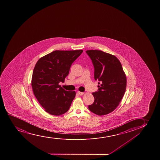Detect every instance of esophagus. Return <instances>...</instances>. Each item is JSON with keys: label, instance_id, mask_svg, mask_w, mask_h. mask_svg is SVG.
Instances as JSON below:
<instances>
[{"label": "esophagus", "instance_id": "34e87169", "mask_svg": "<svg viewBox=\"0 0 160 160\" xmlns=\"http://www.w3.org/2000/svg\"><path fill=\"white\" fill-rule=\"evenodd\" d=\"M77 93H78V94H79V95H80V96H82V95L84 94V93L82 92H80V91H78Z\"/></svg>", "mask_w": 160, "mask_h": 160}]
</instances>
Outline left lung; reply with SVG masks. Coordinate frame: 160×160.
Wrapping results in <instances>:
<instances>
[{
  "mask_svg": "<svg viewBox=\"0 0 160 160\" xmlns=\"http://www.w3.org/2000/svg\"><path fill=\"white\" fill-rule=\"evenodd\" d=\"M94 67L98 90L92 93L94 101L88 108L98 116L110 113L117 108L125 92L126 77L119 60L101 50L86 51Z\"/></svg>",
  "mask_w": 160,
  "mask_h": 160,
  "instance_id": "1",
  "label": "left lung"
}]
</instances>
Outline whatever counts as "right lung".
<instances>
[{"instance_id": "1", "label": "right lung", "mask_w": 160, "mask_h": 160, "mask_svg": "<svg viewBox=\"0 0 160 160\" xmlns=\"http://www.w3.org/2000/svg\"><path fill=\"white\" fill-rule=\"evenodd\" d=\"M83 50H55L40 58L35 66L32 78L33 93L44 110L54 116L67 112L75 97L59 85L63 83L71 64Z\"/></svg>"}]
</instances>
